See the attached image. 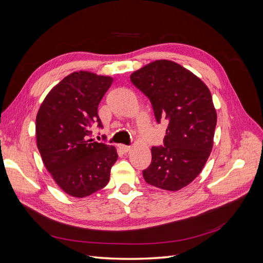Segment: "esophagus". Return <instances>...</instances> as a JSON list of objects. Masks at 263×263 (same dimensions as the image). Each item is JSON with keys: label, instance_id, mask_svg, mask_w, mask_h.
<instances>
[{"label": "esophagus", "instance_id": "34e87169", "mask_svg": "<svg viewBox=\"0 0 263 263\" xmlns=\"http://www.w3.org/2000/svg\"><path fill=\"white\" fill-rule=\"evenodd\" d=\"M119 148H121V150L125 154L128 153V151L130 150V146H126V145H121V146H119Z\"/></svg>", "mask_w": 263, "mask_h": 263}]
</instances>
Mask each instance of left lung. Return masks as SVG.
I'll list each match as a JSON object with an SVG mask.
<instances>
[{"label": "left lung", "instance_id": "obj_1", "mask_svg": "<svg viewBox=\"0 0 263 263\" xmlns=\"http://www.w3.org/2000/svg\"><path fill=\"white\" fill-rule=\"evenodd\" d=\"M149 98L158 123L166 119L164 147H153L142 174L165 191L189 185L203 170L214 145L217 113L211 91L200 78L171 60H156L130 74Z\"/></svg>", "mask_w": 263, "mask_h": 263}]
</instances>
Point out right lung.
Segmentation results:
<instances>
[{"instance_id": "obj_1", "label": "right lung", "mask_w": 263, "mask_h": 263, "mask_svg": "<svg viewBox=\"0 0 263 263\" xmlns=\"http://www.w3.org/2000/svg\"><path fill=\"white\" fill-rule=\"evenodd\" d=\"M113 78L74 71L46 95L36 116V141L44 165L57 185L82 198L107 185L118 155L114 146L89 139L101 100Z\"/></svg>"}]
</instances>
